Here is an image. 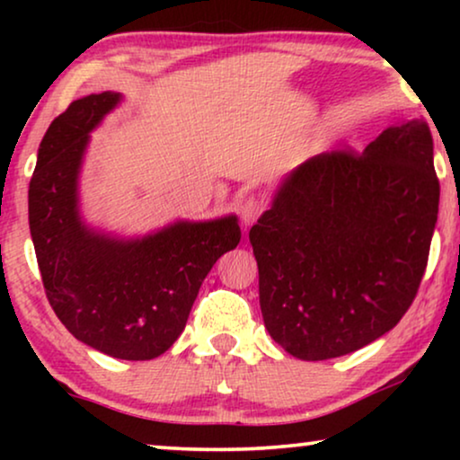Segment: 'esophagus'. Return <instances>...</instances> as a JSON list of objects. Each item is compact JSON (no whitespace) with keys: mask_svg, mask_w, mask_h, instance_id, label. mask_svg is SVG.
Segmentation results:
<instances>
[{"mask_svg":"<svg viewBox=\"0 0 460 460\" xmlns=\"http://www.w3.org/2000/svg\"><path fill=\"white\" fill-rule=\"evenodd\" d=\"M260 213H261V203L257 199L249 197L241 203V219H243L244 226L255 224V219L260 217Z\"/></svg>","mask_w":460,"mask_h":460,"instance_id":"esophagus-1","label":"esophagus"}]
</instances>
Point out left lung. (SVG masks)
Wrapping results in <instances>:
<instances>
[{"label":"left lung","mask_w":460,"mask_h":460,"mask_svg":"<svg viewBox=\"0 0 460 460\" xmlns=\"http://www.w3.org/2000/svg\"><path fill=\"white\" fill-rule=\"evenodd\" d=\"M438 205L423 119L387 128L362 155L293 169L249 232L270 337L299 360H329L392 331L425 274Z\"/></svg>","instance_id":"left-lung-1"}]
</instances>
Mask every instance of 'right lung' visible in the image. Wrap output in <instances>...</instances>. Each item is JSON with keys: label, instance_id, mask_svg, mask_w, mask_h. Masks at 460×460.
Returning <instances> with one entry per match:
<instances>
[{"label": "right lung", "instance_id": "add662e5", "mask_svg": "<svg viewBox=\"0 0 460 460\" xmlns=\"http://www.w3.org/2000/svg\"><path fill=\"white\" fill-rule=\"evenodd\" d=\"M121 98L90 93L49 125L29 184V228L48 301L68 332L119 360H153L181 335L205 276L236 249L241 228L224 216L119 238L84 222L79 173L90 134Z\"/></svg>", "mask_w": 460, "mask_h": 460}]
</instances>
